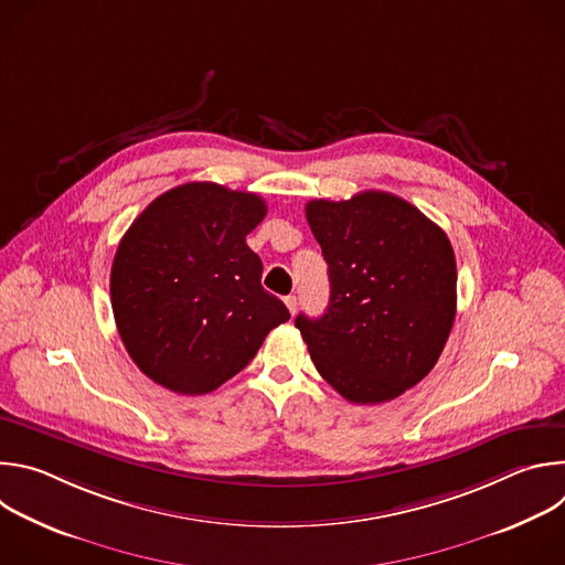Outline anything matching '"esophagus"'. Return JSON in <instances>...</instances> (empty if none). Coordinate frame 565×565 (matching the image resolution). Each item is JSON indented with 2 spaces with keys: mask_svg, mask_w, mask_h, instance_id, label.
I'll return each instance as SVG.
<instances>
[{
  "mask_svg": "<svg viewBox=\"0 0 565 565\" xmlns=\"http://www.w3.org/2000/svg\"><path fill=\"white\" fill-rule=\"evenodd\" d=\"M284 301H286L288 310L295 315V310H297V297H295V295H288V297H284Z\"/></svg>",
  "mask_w": 565,
  "mask_h": 565,
  "instance_id": "34e87169",
  "label": "esophagus"
}]
</instances>
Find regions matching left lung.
<instances>
[{
    "label": "left lung",
    "instance_id": "obj_1",
    "mask_svg": "<svg viewBox=\"0 0 565 565\" xmlns=\"http://www.w3.org/2000/svg\"><path fill=\"white\" fill-rule=\"evenodd\" d=\"M308 225L329 264L327 312L297 315L315 369L355 405L416 386L438 362L456 317V259L447 234L388 192L315 199Z\"/></svg>",
    "mask_w": 565,
    "mask_h": 565
}]
</instances>
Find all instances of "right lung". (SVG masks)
Segmentation results:
<instances>
[{"label":"right lung","instance_id":"add662e5","mask_svg":"<svg viewBox=\"0 0 565 565\" xmlns=\"http://www.w3.org/2000/svg\"><path fill=\"white\" fill-rule=\"evenodd\" d=\"M266 201L216 183H185L153 199L125 232L111 266L120 340L156 384L201 395L246 369L290 319L262 286L246 236Z\"/></svg>","mask_w":565,"mask_h":565}]
</instances>
